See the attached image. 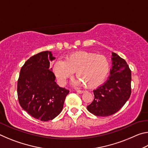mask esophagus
I'll return each mask as SVG.
<instances>
[{
  "label": "esophagus",
  "mask_w": 148,
  "mask_h": 148,
  "mask_svg": "<svg viewBox=\"0 0 148 148\" xmlns=\"http://www.w3.org/2000/svg\"><path fill=\"white\" fill-rule=\"evenodd\" d=\"M76 92H78V93H79V94H82V93H84L85 91H81V90H78V91H76Z\"/></svg>",
  "instance_id": "34e87169"
}]
</instances>
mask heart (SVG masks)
<instances>
[{"instance_id": "1", "label": "heart", "mask_w": 148, "mask_h": 148, "mask_svg": "<svg viewBox=\"0 0 148 148\" xmlns=\"http://www.w3.org/2000/svg\"><path fill=\"white\" fill-rule=\"evenodd\" d=\"M53 69L60 84H64L76 72L78 79L75 83L92 88L98 86L106 78L110 63L104 56L79 51L67 57L64 61H57Z\"/></svg>"}]
</instances>
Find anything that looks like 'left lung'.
<instances>
[{
    "mask_svg": "<svg viewBox=\"0 0 148 148\" xmlns=\"http://www.w3.org/2000/svg\"><path fill=\"white\" fill-rule=\"evenodd\" d=\"M111 59L108 79L94 90L95 99L87 106L90 113L97 116L106 117L116 113L131 94V71L128 64L114 52Z\"/></svg>",
    "mask_w": 148,
    "mask_h": 148,
    "instance_id": "left-lung-1",
    "label": "left lung"
}]
</instances>
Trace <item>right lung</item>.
I'll use <instances>...</instances> for the list:
<instances>
[{
  "label": "right lung",
  "mask_w": 148,
  "mask_h": 148,
  "mask_svg": "<svg viewBox=\"0 0 148 148\" xmlns=\"http://www.w3.org/2000/svg\"><path fill=\"white\" fill-rule=\"evenodd\" d=\"M56 59L51 51L40 52L25 62L17 82L20 106L35 119L42 121L53 119L61 113L69 91L59 87L49 68Z\"/></svg>",
  "instance_id": "add662e5"
}]
</instances>
